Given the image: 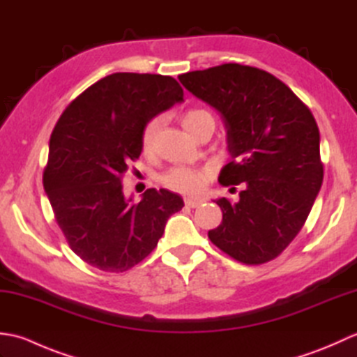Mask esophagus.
I'll return each instance as SVG.
<instances>
[{
	"label": "esophagus",
	"instance_id": "1",
	"mask_svg": "<svg viewBox=\"0 0 357 357\" xmlns=\"http://www.w3.org/2000/svg\"><path fill=\"white\" fill-rule=\"evenodd\" d=\"M202 202H204V199H201V198H185V199H184V204H185V206H187V207H190V208L199 207Z\"/></svg>",
	"mask_w": 357,
	"mask_h": 357
}]
</instances>
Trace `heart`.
Here are the masks:
<instances>
[{
    "label": "heart",
    "instance_id": "obj_1",
    "mask_svg": "<svg viewBox=\"0 0 357 357\" xmlns=\"http://www.w3.org/2000/svg\"><path fill=\"white\" fill-rule=\"evenodd\" d=\"M211 119L208 112L202 109H190L181 115V123L188 133H193L204 121ZM159 126H161V118H151L149 123L144 126V130L141 135V146L144 153H151L155 149V141L159 132ZM208 181V172L206 169H195V167H174L169 173L162 176V183L172 188L174 192L196 195L199 193L204 187H206Z\"/></svg>",
    "mask_w": 357,
    "mask_h": 357
}]
</instances>
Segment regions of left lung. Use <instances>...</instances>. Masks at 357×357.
<instances>
[{
    "mask_svg": "<svg viewBox=\"0 0 357 357\" xmlns=\"http://www.w3.org/2000/svg\"><path fill=\"white\" fill-rule=\"evenodd\" d=\"M183 86L221 112L234 158L219 184H242L239 201L216 199L222 222L208 239L247 265L270 262L298 236L324 181L313 113L275 75L236 63L188 72Z\"/></svg>",
    "mask_w": 357,
    "mask_h": 357,
    "instance_id": "8db88e82",
    "label": "left lung"
}]
</instances>
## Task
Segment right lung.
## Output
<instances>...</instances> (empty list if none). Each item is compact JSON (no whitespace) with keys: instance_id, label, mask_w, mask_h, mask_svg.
<instances>
[{"instance_id":"obj_1","label":"right lung","mask_w":357,"mask_h":357,"mask_svg":"<svg viewBox=\"0 0 357 357\" xmlns=\"http://www.w3.org/2000/svg\"><path fill=\"white\" fill-rule=\"evenodd\" d=\"M184 100L172 77L113 73L67 105L53 128L43 173L56 224L82 261L109 273L133 268L153 252L181 196L149 188L127 201L123 179L142 151L141 135L159 112Z\"/></svg>"}]
</instances>
